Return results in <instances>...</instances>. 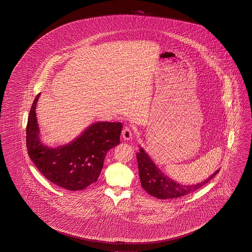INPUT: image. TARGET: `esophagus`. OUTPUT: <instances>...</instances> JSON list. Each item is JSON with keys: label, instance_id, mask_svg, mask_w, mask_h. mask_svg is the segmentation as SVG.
<instances>
[{"label": "esophagus", "instance_id": "34e87169", "mask_svg": "<svg viewBox=\"0 0 252 252\" xmlns=\"http://www.w3.org/2000/svg\"><path fill=\"white\" fill-rule=\"evenodd\" d=\"M122 137L124 139L128 140L132 138V129L129 126H126L122 130Z\"/></svg>", "mask_w": 252, "mask_h": 252}]
</instances>
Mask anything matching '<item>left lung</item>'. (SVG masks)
I'll return each instance as SVG.
<instances>
[{"mask_svg": "<svg viewBox=\"0 0 252 252\" xmlns=\"http://www.w3.org/2000/svg\"><path fill=\"white\" fill-rule=\"evenodd\" d=\"M137 160L139 178L142 188L150 195L160 199L180 198L185 195L190 194L205 186L219 173V170H217L201 183L192 186H185L182 184L176 183V181L165 176L155 165V163L142 148H140L139 153H137Z\"/></svg>", "mask_w": 252, "mask_h": 252, "instance_id": "obj_1", "label": "left lung"}]
</instances>
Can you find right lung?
Instances as JSON below:
<instances>
[{
	"mask_svg": "<svg viewBox=\"0 0 252 252\" xmlns=\"http://www.w3.org/2000/svg\"><path fill=\"white\" fill-rule=\"evenodd\" d=\"M34 99L27 125V149L38 171L56 186L76 191L84 189L98 180L109 150L120 143L121 123L92 124L66 145L45 146L40 140Z\"/></svg>",
	"mask_w": 252,
	"mask_h": 252,
	"instance_id": "add662e5",
	"label": "right lung"
}]
</instances>
